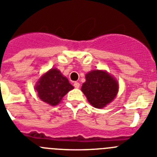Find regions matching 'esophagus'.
<instances>
[{"label": "esophagus", "mask_w": 157, "mask_h": 157, "mask_svg": "<svg viewBox=\"0 0 157 157\" xmlns=\"http://www.w3.org/2000/svg\"><path fill=\"white\" fill-rule=\"evenodd\" d=\"M73 86H74L76 88H79V87H80V83H78V82H74V83H73Z\"/></svg>", "instance_id": "1"}]
</instances>
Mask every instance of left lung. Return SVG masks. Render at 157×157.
<instances>
[{"label":"left lung","mask_w":157,"mask_h":157,"mask_svg":"<svg viewBox=\"0 0 157 157\" xmlns=\"http://www.w3.org/2000/svg\"><path fill=\"white\" fill-rule=\"evenodd\" d=\"M86 81L81 87L91 105L104 108L116 98L119 84L117 80L104 70H92L85 76Z\"/></svg>","instance_id":"obj_1"}]
</instances>
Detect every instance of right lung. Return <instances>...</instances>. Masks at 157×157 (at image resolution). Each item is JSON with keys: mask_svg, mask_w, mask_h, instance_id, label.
Masks as SVG:
<instances>
[{"mask_svg": "<svg viewBox=\"0 0 157 157\" xmlns=\"http://www.w3.org/2000/svg\"><path fill=\"white\" fill-rule=\"evenodd\" d=\"M73 88L68 79L56 68L51 69L43 74L35 86L38 97L52 106L58 105L63 97Z\"/></svg>", "mask_w": 157, "mask_h": 157, "instance_id": "right-lung-1", "label": "right lung"}]
</instances>
